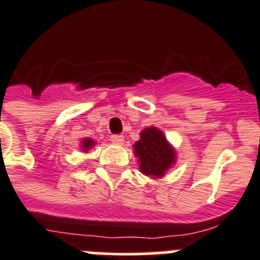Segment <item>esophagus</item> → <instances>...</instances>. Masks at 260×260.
Here are the masks:
<instances>
[{"label": "esophagus", "instance_id": "esophagus-1", "mask_svg": "<svg viewBox=\"0 0 260 260\" xmlns=\"http://www.w3.org/2000/svg\"><path fill=\"white\" fill-rule=\"evenodd\" d=\"M110 140L113 141V144L115 145H123L124 144V137L120 135H113L110 137Z\"/></svg>", "mask_w": 260, "mask_h": 260}]
</instances>
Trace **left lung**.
<instances>
[{"instance_id": "8db88e82", "label": "left lung", "mask_w": 260, "mask_h": 260, "mask_svg": "<svg viewBox=\"0 0 260 260\" xmlns=\"http://www.w3.org/2000/svg\"><path fill=\"white\" fill-rule=\"evenodd\" d=\"M138 157L140 171L151 178H160L176 163V150L156 127H147L140 133V140L133 145Z\"/></svg>"}]
</instances>
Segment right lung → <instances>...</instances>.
Returning <instances> with one entry per match:
<instances>
[{"label": "right lung", "mask_w": 260, "mask_h": 260, "mask_svg": "<svg viewBox=\"0 0 260 260\" xmlns=\"http://www.w3.org/2000/svg\"><path fill=\"white\" fill-rule=\"evenodd\" d=\"M94 145H96V142L92 140V138H83L81 142V149L83 150V151H88L91 147H93Z\"/></svg>", "instance_id": "add662e5"}]
</instances>
